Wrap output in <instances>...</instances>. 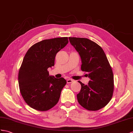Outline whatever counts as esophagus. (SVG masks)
<instances>
[{"mask_svg":"<svg viewBox=\"0 0 133 133\" xmlns=\"http://www.w3.org/2000/svg\"><path fill=\"white\" fill-rule=\"evenodd\" d=\"M66 81H67V83H70L73 82H74V80L72 79L69 78V79H68Z\"/></svg>","mask_w":133,"mask_h":133,"instance_id":"34e87169","label":"esophagus"}]
</instances>
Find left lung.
Returning <instances> with one entry per match:
<instances>
[{"label":"left lung","mask_w":133,"mask_h":133,"mask_svg":"<svg viewBox=\"0 0 133 133\" xmlns=\"http://www.w3.org/2000/svg\"><path fill=\"white\" fill-rule=\"evenodd\" d=\"M70 43L81 58V70L90 78L88 85L78 81L81 89L78 94L79 104L89 111L104 107L111 100L114 90L112 68L104 51L87 38L69 37Z\"/></svg>","instance_id":"obj_1"}]
</instances>
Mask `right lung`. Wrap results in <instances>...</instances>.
<instances>
[{"instance_id": "right-lung-1", "label": "right lung", "mask_w": 133, "mask_h": 133, "mask_svg": "<svg viewBox=\"0 0 133 133\" xmlns=\"http://www.w3.org/2000/svg\"><path fill=\"white\" fill-rule=\"evenodd\" d=\"M68 43V37L45 39L33 45L26 53L18 80L22 98L31 108L47 111L59 102L66 81L49 76L47 69L54 66L56 54Z\"/></svg>"}]
</instances>
